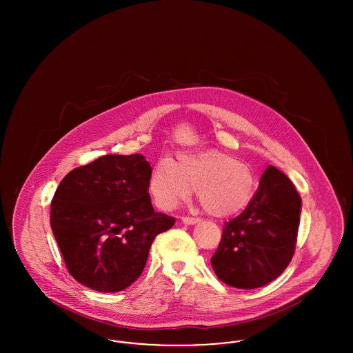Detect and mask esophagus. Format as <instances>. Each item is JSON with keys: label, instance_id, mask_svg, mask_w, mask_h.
Listing matches in <instances>:
<instances>
[{"label": "esophagus", "instance_id": "1", "mask_svg": "<svg viewBox=\"0 0 353 353\" xmlns=\"http://www.w3.org/2000/svg\"><path fill=\"white\" fill-rule=\"evenodd\" d=\"M181 221L184 222L185 225H194V223H197L200 219H196V217H183Z\"/></svg>", "mask_w": 353, "mask_h": 353}]
</instances>
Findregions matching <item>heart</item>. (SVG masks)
I'll return each instance as SVG.
<instances>
[{"label": "heart", "instance_id": "obj_1", "mask_svg": "<svg viewBox=\"0 0 353 353\" xmlns=\"http://www.w3.org/2000/svg\"><path fill=\"white\" fill-rule=\"evenodd\" d=\"M190 189L202 209L216 217L230 216L254 196L255 177L246 164L219 151L180 153L156 164L150 179L154 203L170 210L184 201Z\"/></svg>", "mask_w": 353, "mask_h": 353}]
</instances>
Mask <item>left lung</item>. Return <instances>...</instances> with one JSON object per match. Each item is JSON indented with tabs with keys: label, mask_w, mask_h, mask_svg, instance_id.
<instances>
[{
	"label": "left lung",
	"mask_w": 353,
	"mask_h": 353,
	"mask_svg": "<svg viewBox=\"0 0 353 353\" xmlns=\"http://www.w3.org/2000/svg\"><path fill=\"white\" fill-rule=\"evenodd\" d=\"M302 200L279 169L269 165L246 209L226 221L210 262L219 279L235 288H258L276 279L291 262Z\"/></svg>",
	"instance_id": "left-lung-1"
}]
</instances>
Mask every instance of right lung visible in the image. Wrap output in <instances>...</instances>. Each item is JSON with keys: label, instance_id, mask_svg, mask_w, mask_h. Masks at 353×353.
Wrapping results in <instances>:
<instances>
[{"label": "right lung", "instance_id": "obj_1", "mask_svg": "<svg viewBox=\"0 0 353 353\" xmlns=\"http://www.w3.org/2000/svg\"><path fill=\"white\" fill-rule=\"evenodd\" d=\"M143 154H104L72 169L51 200V229L70 275L118 292L141 275L154 236L176 219L153 210Z\"/></svg>", "mask_w": 353, "mask_h": 353}]
</instances>
